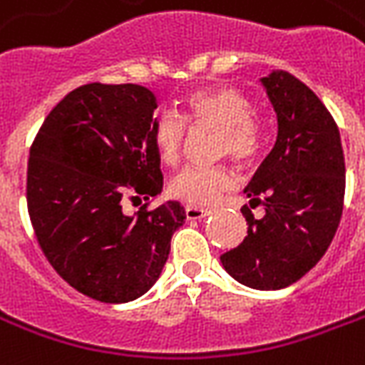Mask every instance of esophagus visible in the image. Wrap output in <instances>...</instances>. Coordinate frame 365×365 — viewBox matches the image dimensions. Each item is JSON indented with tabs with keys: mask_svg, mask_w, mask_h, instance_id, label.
<instances>
[{
	"mask_svg": "<svg viewBox=\"0 0 365 365\" xmlns=\"http://www.w3.org/2000/svg\"><path fill=\"white\" fill-rule=\"evenodd\" d=\"M210 214V210L208 208H199V207H185V216H187V220H202L205 216H208Z\"/></svg>",
	"mask_w": 365,
	"mask_h": 365,
	"instance_id": "1",
	"label": "esophagus"
}]
</instances>
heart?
<instances>
[{
	"mask_svg": "<svg viewBox=\"0 0 365 365\" xmlns=\"http://www.w3.org/2000/svg\"><path fill=\"white\" fill-rule=\"evenodd\" d=\"M183 115L193 124H220L216 149L232 153L239 163H249L264 145V128L252 115V101L232 86H207L189 91L183 99ZM187 124L182 116L163 110L151 124L153 149L160 163L176 164L182 155ZM235 182L226 164H191L170 182V193L189 205H210Z\"/></svg>",
	"mask_w": 365,
	"mask_h": 365,
	"instance_id": "b5f03b06",
	"label": "heart"
}]
</instances>
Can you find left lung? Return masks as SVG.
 <instances>
[{
    "label": "left lung",
    "mask_w": 365,
    "mask_h": 365,
    "mask_svg": "<svg viewBox=\"0 0 365 365\" xmlns=\"http://www.w3.org/2000/svg\"><path fill=\"white\" fill-rule=\"evenodd\" d=\"M277 116L274 149L245 187L247 237L220 260L233 279L260 291L285 289L319 262L344 201L339 128L306 83L285 71L260 80ZM262 204L264 216L250 207Z\"/></svg>",
    "instance_id": "obj_1"
}]
</instances>
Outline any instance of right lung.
<instances>
[{
  "mask_svg": "<svg viewBox=\"0 0 365 365\" xmlns=\"http://www.w3.org/2000/svg\"><path fill=\"white\" fill-rule=\"evenodd\" d=\"M155 108V93L138 83H86L55 105L30 147L26 201L36 239L71 287L108 304L155 285L185 220L178 201L133 214L122 208L126 191L147 201L163 191Z\"/></svg>",
  "mask_w": 365,
  "mask_h": 365,
  "instance_id": "right-lung-1",
  "label": "right lung"
}]
</instances>
